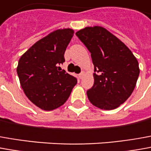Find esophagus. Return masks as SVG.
Here are the masks:
<instances>
[{"instance_id":"1","label":"esophagus","mask_w":151,"mask_h":151,"mask_svg":"<svg viewBox=\"0 0 151 151\" xmlns=\"http://www.w3.org/2000/svg\"><path fill=\"white\" fill-rule=\"evenodd\" d=\"M84 76H85V72H84V71H82L81 73L79 74V77H80V79H83Z\"/></svg>"}]
</instances>
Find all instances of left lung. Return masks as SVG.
Masks as SVG:
<instances>
[{
  "label": "left lung",
  "mask_w": 151,
  "mask_h": 151,
  "mask_svg": "<svg viewBox=\"0 0 151 151\" xmlns=\"http://www.w3.org/2000/svg\"><path fill=\"white\" fill-rule=\"evenodd\" d=\"M91 54L93 86L87 96L93 105L104 110L117 108L130 97L140 74L131 50L104 28L86 27L76 33Z\"/></svg>",
  "instance_id": "obj_1"
}]
</instances>
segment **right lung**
I'll return each mask as SVG.
<instances>
[{"label": "right lung", "mask_w": 151, "mask_h": 151, "mask_svg": "<svg viewBox=\"0 0 151 151\" xmlns=\"http://www.w3.org/2000/svg\"><path fill=\"white\" fill-rule=\"evenodd\" d=\"M70 29H58L34 43L22 56L17 74L22 89L30 101L50 111L64 104L77 79L59 66L73 36Z\"/></svg>", "instance_id": "right-lung-1"}]
</instances>
